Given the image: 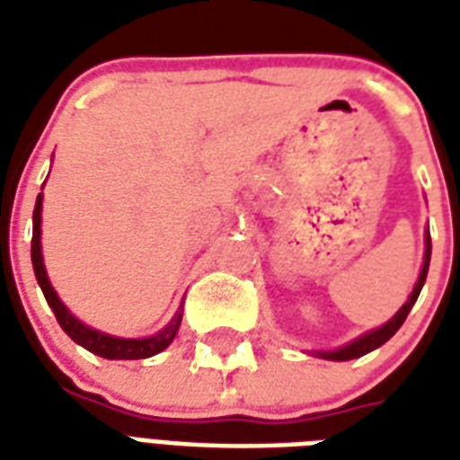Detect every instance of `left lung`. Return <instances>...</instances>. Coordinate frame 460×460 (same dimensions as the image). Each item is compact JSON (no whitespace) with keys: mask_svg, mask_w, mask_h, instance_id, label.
<instances>
[{"mask_svg":"<svg viewBox=\"0 0 460 460\" xmlns=\"http://www.w3.org/2000/svg\"><path fill=\"white\" fill-rule=\"evenodd\" d=\"M429 261H431V236H426L424 269H421V273H419V280H416V286H414V290H411V296H409V300H406L404 305H402V310L396 313L394 318L389 320V323H385L382 328H376V330H372V332L362 335V338H357L355 342H349V345L340 347V349H335V352H320V357H325V359H338V362H345V359H355V357H362V355H367V352L376 349L379 345H385L386 340L392 338L396 330L404 325V320H406V315H409V310H411V305H414L416 298H419V293H421V288H424L426 273H429Z\"/></svg>","mask_w":460,"mask_h":460,"instance_id":"8db88e82","label":"left lung"}]
</instances>
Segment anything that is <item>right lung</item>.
<instances>
[{"label":"right lung","mask_w":460,"mask_h":460,"mask_svg":"<svg viewBox=\"0 0 460 460\" xmlns=\"http://www.w3.org/2000/svg\"><path fill=\"white\" fill-rule=\"evenodd\" d=\"M31 263H34V273L39 286L44 290L46 303L51 305L54 310L56 320L58 325L64 328V332L68 338L78 342L81 347H85L88 352H93L98 357H105V359H145V357H152L162 352L164 347L170 345L174 335H177V328L181 323V313L177 318L172 320L167 328H162L155 338H145V340H122L113 338V335H103L98 330L85 328L84 323L78 320L66 310V305L58 300L56 290L51 288V283L46 279V269H44V256H41V194L36 197V207H34V236H31Z\"/></svg>","instance_id":"obj_1"}]
</instances>
